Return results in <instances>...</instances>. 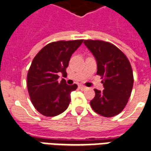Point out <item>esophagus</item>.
<instances>
[{"mask_svg":"<svg viewBox=\"0 0 151 151\" xmlns=\"http://www.w3.org/2000/svg\"><path fill=\"white\" fill-rule=\"evenodd\" d=\"M79 88H80L81 90H86V89H87V87L85 86H79Z\"/></svg>","mask_w":151,"mask_h":151,"instance_id":"obj_1","label":"esophagus"}]
</instances>
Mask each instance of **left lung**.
Here are the masks:
<instances>
[{"label": "left lung", "mask_w": 151, "mask_h": 151, "mask_svg": "<svg viewBox=\"0 0 151 151\" xmlns=\"http://www.w3.org/2000/svg\"><path fill=\"white\" fill-rule=\"evenodd\" d=\"M84 43L96 58L97 75L104 78V90L94 89L92 109L104 117L121 112L131 96L134 83L132 65L126 55L110 42L85 40Z\"/></svg>", "instance_id": "8db88e82"}]
</instances>
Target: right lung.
I'll list each match as a JSON object with an SVG mask.
<instances>
[{"label": "right lung", "mask_w": 151, "mask_h": 151, "mask_svg": "<svg viewBox=\"0 0 151 151\" xmlns=\"http://www.w3.org/2000/svg\"><path fill=\"white\" fill-rule=\"evenodd\" d=\"M83 40L58 41L45 46L32 61L27 84L32 104L45 116H55L65 111L70 102L71 92L78 86H69L59 74L66 75V68L73 52Z\"/></svg>", "instance_id": "add662e5"}]
</instances>
